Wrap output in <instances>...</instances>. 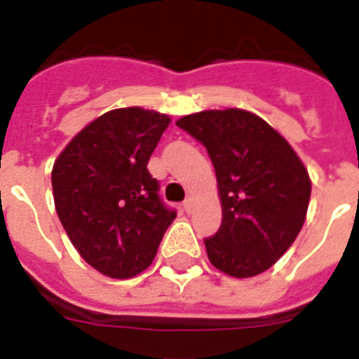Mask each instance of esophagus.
I'll list each match as a JSON object with an SVG mask.
<instances>
[{
    "mask_svg": "<svg viewBox=\"0 0 359 359\" xmlns=\"http://www.w3.org/2000/svg\"><path fill=\"white\" fill-rule=\"evenodd\" d=\"M183 210H185L187 214H191V210H193V198H191V196H187V198L183 201Z\"/></svg>",
    "mask_w": 359,
    "mask_h": 359,
    "instance_id": "34e87169",
    "label": "esophagus"
}]
</instances>
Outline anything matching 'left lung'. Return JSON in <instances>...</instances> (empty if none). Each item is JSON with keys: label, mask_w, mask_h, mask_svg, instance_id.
Masks as SVG:
<instances>
[{"label": "left lung", "mask_w": 359, "mask_h": 359, "mask_svg": "<svg viewBox=\"0 0 359 359\" xmlns=\"http://www.w3.org/2000/svg\"><path fill=\"white\" fill-rule=\"evenodd\" d=\"M214 164L223 219L204 238L210 263L234 278L271 269L303 227L309 172L278 132L244 109H210L176 123Z\"/></svg>", "instance_id": "8db88e82"}]
</instances>
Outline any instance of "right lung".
<instances>
[{"instance_id":"right-lung-1","label":"right lung","mask_w":359,"mask_h":359,"mask_svg":"<svg viewBox=\"0 0 359 359\" xmlns=\"http://www.w3.org/2000/svg\"><path fill=\"white\" fill-rule=\"evenodd\" d=\"M168 125L163 113L113 109L85 126L53 166L62 227L81 257L109 278L145 271L176 217L147 170Z\"/></svg>"}]
</instances>
